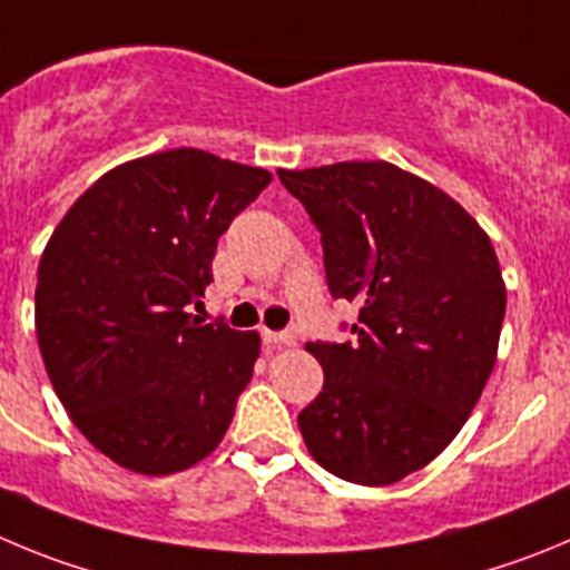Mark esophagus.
I'll return each mask as SVG.
<instances>
[{
	"label": "esophagus",
	"instance_id": "34e87169",
	"mask_svg": "<svg viewBox=\"0 0 570 570\" xmlns=\"http://www.w3.org/2000/svg\"><path fill=\"white\" fill-rule=\"evenodd\" d=\"M261 337H264V343H269V346H295V335H292V332L264 330L261 332Z\"/></svg>",
	"mask_w": 570,
	"mask_h": 570
}]
</instances>
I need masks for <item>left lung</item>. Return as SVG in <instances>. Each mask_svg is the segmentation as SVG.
Masks as SVG:
<instances>
[{"mask_svg": "<svg viewBox=\"0 0 570 570\" xmlns=\"http://www.w3.org/2000/svg\"><path fill=\"white\" fill-rule=\"evenodd\" d=\"M321 233L332 297L361 306L352 341L306 343L323 392L297 414L312 458L389 485L463 429L497 361L505 284L480 224L386 161L278 170Z\"/></svg>", "mask_w": 570, "mask_h": 570, "instance_id": "obj_1", "label": "left lung"}]
</instances>
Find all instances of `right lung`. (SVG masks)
Instances as JSON below:
<instances>
[{"instance_id": "obj_1", "label": "right lung", "mask_w": 570, "mask_h": 570, "mask_svg": "<svg viewBox=\"0 0 570 570\" xmlns=\"http://www.w3.org/2000/svg\"><path fill=\"white\" fill-rule=\"evenodd\" d=\"M269 181L193 147L156 153L105 173L50 235L36 337L61 406L112 463L161 476L222 443L261 337L187 306L213 281L218 238Z\"/></svg>"}]
</instances>
